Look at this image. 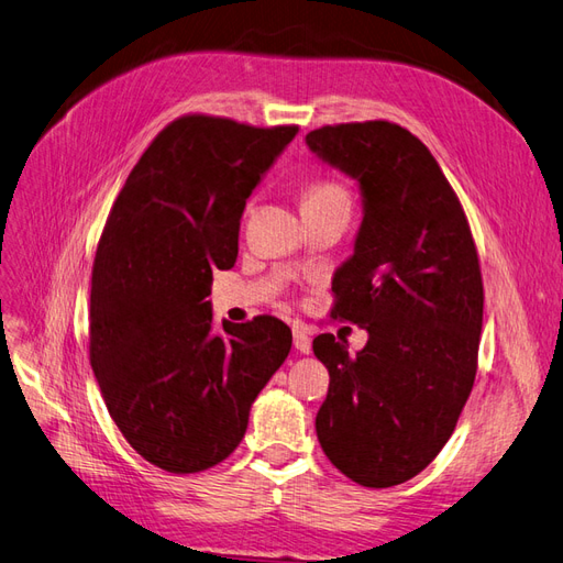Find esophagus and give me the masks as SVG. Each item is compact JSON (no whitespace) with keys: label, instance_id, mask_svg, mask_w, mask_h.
Returning a JSON list of instances; mask_svg holds the SVG:
<instances>
[{"label":"esophagus","instance_id":"1","mask_svg":"<svg viewBox=\"0 0 563 563\" xmlns=\"http://www.w3.org/2000/svg\"><path fill=\"white\" fill-rule=\"evenodd\" d=\"M292 338H295V350L299 354H309L311 352V340H309V335L305 333V330H295Z\"/></svg>","mask_w":563,"mask_h":563}]
</instances>
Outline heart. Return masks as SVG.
Wrapping results in <instances>:
<instances>
[{"instance_id": "1", "label": "heart", "mask_w": 563, "mask_h": 563, "mask_svg": "<svg viewBox=\"0 0 563 563\" xmlns=\"http://www.w3.org/2000/svg\"><path fill=\"white\" fill-rule=\"evenodd\" d=\"M335 201H347L350 205V195L338 183H313L305 190V197H301V207L309 205H335Z\"/></svg>"}]
</instances>
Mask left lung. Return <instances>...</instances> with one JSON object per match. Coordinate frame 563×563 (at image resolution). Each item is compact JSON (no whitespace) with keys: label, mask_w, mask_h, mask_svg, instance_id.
<instances>
[{"label":"left lung","mask_w":563,"mask_h":563,"mask_svg":"<svg viewBox=\"0 0 563 563\" xmlns=\"http://www.w3.org/2000/svg\"><path fill=\"white\" fill-rule=\"evenodd\" d=\"M307 147L356 180L362 223L333 276V319L368 333L364 350L330 333L313 354L330 373L316 435L364 487L421 473L471 395L483 278L464 209L426 144L387 121L325 125Z\"/></svg>","instance_id":"obj_1"}]
</instances>
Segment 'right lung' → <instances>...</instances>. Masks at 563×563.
Returning <instances> with one entry per match:
<instances>
[{
    "instance_id": "1",
    "label": "right lung",
    "mask_w": 563,
    "mask_h": 563,
    "mask_svg": "<svg viewBox=\"0 0 563 563\" xmlns=\"http://www.w3.org/2000/svg\"><path fill=\"white\" fill-rule=\"evenodd\" d=\"M297 125L183 117L140 156L99 240L90 364L113 423L168 473L233 454L250 409L290 354L273 316L216 330L211 283L238 258L244 205Z\"/></svg>"
}]
</instances>
